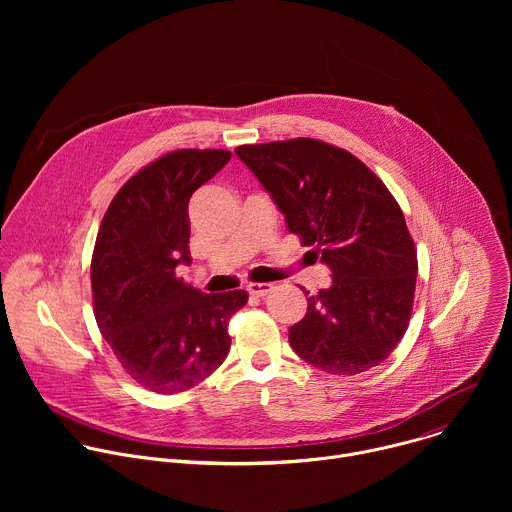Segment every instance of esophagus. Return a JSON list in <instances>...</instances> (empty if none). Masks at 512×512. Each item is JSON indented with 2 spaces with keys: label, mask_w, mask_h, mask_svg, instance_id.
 <instances>
[{
  "label": "esophagus",
  "mask_w": 512,
  "mask_h": 512,
  "mask_svg": "<svg viewBox=\"0 0 512 512\" xmlns=\"http://www.w3.org/2000/svg\"><path fill=\"white\" fill-rule=\"evenodd\" d=\"M271 283H249L247 285V291L251 296H255V298H263V296H267L269 291H271Z\"/></svg>",
  "instance_id": "esophagus-1"
}]
</instances>
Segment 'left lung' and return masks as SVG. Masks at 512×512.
I'll list each match as a JSON object with an SVG mask.
<instances>
[{
	"label": "left lung",
	"instance_id": "left-lung-1",
	"mask_svg": "<svg viewBox=\"0 0 512 512\" xmlns=\"http://www.w3.org/2000/svg\"><path fill=\"white\" fill-rule=\"evenodd\" d=\"M235 154L287 229L332 271V285L310 296L306 316L289 328L291 348L330 375L379 367L409 326L417 279V251L393 194L358 158L320 139L239 145Z\"/></svg>",
	"mask_w": 512,
	"mask_h": 512
}]
</instances>
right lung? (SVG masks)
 Listing matches in <instances>:
<instances>
[{
  "label": "right lung",
  "mask_w": 512,
  "mask_h": 512,
  "mask_svg": "<svg viewBox=\"0 0 512 512\" xmlns=\"http://www.w3.org/2000/svg\"><path fill=\"white\" fill-rule=\"evenodd\" d=\"M231 160L227 150H176L131 176L97 235L91 285L97 326L125 373L162 395L210 377L229 354L231 316L247 291L202 294L176 275L190 263V196Z\"/></svg>",
  "instance_id": "add662e5"
}]
</instances>
